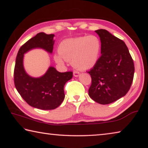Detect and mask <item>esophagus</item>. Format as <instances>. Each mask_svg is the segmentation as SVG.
I'll list each match as a JSON object with an SVG mask.
<instances>
[{
    "mask_svg": "<svg viewBox=\"0 0 148 148\" xmlns=\"http://www.w3.org/2000/svg\"><path fill=\"white\" fill-rule=\"evenodd\" d=\"M73 74H74V76L75 77H78V76H79V75H80V72L78 71H74Z\"/></svg>",
    "mask_w": 148,
    "mask_h": 148,
    "instance_id": "1",
    "label": "esophagus"
}]
</instances>
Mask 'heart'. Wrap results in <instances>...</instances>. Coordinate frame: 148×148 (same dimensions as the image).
Segmentation results:
<instances>
[{
    "instance_id": "1",
    "label": "heart",
    "mask_w": 148,
    "mask_h": 148,
    "mask_svg": "<svg viewBox=\"0 0 148 148\" xmlns=\"http://www.w3.org/2000/svg\"><path fill=\"white\" fill-rule=\"evenodd\" d=\"M100 50L101 42L98 37L94 35L80 36L62 42L54 59L59 64L72 60V65L77 69L86 70L95 66Z\"/></svg>"
}]
</instances>
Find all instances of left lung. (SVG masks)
Instances as JSON below:
<instances>
[{
    "label": "left lung",
    "mask_w": 148,
    "mask_h": 148,
    "mask_svg": "<svg viewBox=\"0 0 148 148\" xmlns=\"http://www.w3.org/2000/svg\"><path fill=\"white\" fill-rule=\"evenodd\" d=\"M101 41V55L88 72L92 84L90 98L100 104H109L124 96L133 82L134 64L124 42L104 29L95 31Z\"/></svg>",
    "instance_id": "1"
}]
</instances>
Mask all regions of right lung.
I'll return each instance as SVG.
<instances>
[{
  "instance_id": "right-lung-1",
  "label": "right lung",
  "mask_w": 148,
  "mask_h": 148,
  "mask_svg": "<svg viewBox=\"0 0 148 148\" xmlns=\"http://www.w3.org/2000/svg\"><path fill=\"white\" fill-rule=\"evenodd\" d=\"M54 34L38 33L21 46L18 52L14 70V82L17 91L25 102L40 110H54L64 99V86L73 76L72 72H59L50 66L45 75L32 78L26 73L23 66L24 54L36 48L52 53Z\"/></svg>"
}]
</instances>
